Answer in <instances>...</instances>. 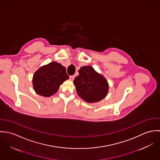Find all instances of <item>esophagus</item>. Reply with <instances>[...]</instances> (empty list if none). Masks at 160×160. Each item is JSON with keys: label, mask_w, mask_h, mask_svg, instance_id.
<instances>
[{"label": "esophagus", "mask_w": 160, "mask_h": 160, "mask_svg": "<svg viewBox=\"0 0 160 160\" xmlns=\"http://www.w3.org/2000/svg\"><path fill=\"white\" fill-rule=\"evenodd\" d=\"M74 78H75V76H74V75H73V76H69V79H70L71 81H73L74 79Z\"/></svg>", "instance_id": "1"}]
</instances>
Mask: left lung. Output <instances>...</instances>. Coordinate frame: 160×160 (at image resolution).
<instances>
[{
    "label": "left lung",
    "mask_w": 160,
    "mask_h": 160,
    "mask_svg": "<svg viewBox=\"0 0 160 160\" xmlns=\"http://www.w3.org/2000/svg\"><path fill=\"white\" fill-rule=\"evenodd\" d=\"M73 82L78 95L88 103H96L108 94L109 84L106 78L91 66L82 67Z\"/></svg>",
    "instance_id": "8db88e82"
}]
</instances>
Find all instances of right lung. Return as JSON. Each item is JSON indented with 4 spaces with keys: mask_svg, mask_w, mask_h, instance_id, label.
<instances>
[{
    "mask_svg": "<svg viewBox=\"0 0 160 160\" xmlns=\"http://www.w3.org/2000/svg\"><path fill=\"white\" fill-rule=\"evenodd\" d=\"M68 79L65 67L52 62L34 72L32 80L33 89L39 95L48 97L58 91L60 85Z\"/></svg>",
    "mask_w": 160,
    "mask_h": 160,
    "instance_id": "obj_1",
    "label": "right lung"
}]
</instances>
